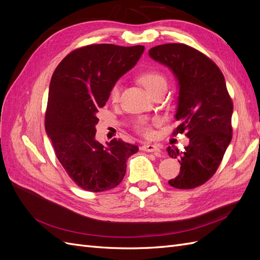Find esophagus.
<instances>
[{
    "label": "esophagus",
    "instance_id": "obj_1",
    "mask_svg": "<svg viewBox=\"0 0 260 260\" xmlns=\"http://www.w3.org/2000/svg\"><path fill=\"white\" fill-rule=\"evenodd\" d=\"M142 151L154 153L156 156H160V154H161V149L159 148L158 145H156V144H144L142 146Z\"/></svg>",
    "mask_w": 260,
    "mask_h": 260
}]
</instances>
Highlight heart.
Masks as SVG:
<instances>
[{
    "label": "heart",
    "mask_w": 260,
    "mask_h": 260,
    "mask_svg": "<svg viewBox=\"0 0 260 260\" xmlns=\"http://www.w3.org/2000/svg\"><path fill=\"white\" fill-rule=\"evenodd\" d=\"M139 80L140 82L142 83L145 88L153 93L155 90L161 88V86H167V79L166 77H165L161 73H159L158 70H155V69H148L143 72L139 76ZM120 82H115L111 90H109V100L114 103L118 102L120 96ZM159 119H152V120H148L147 118H139L135 122H133V128L135 130L140 133L141 136L143 137H151L153 135V130L152 127L153 125H157L159 124Z\"/></svg>",
    "instance_id": "obj_1"
}]
</instances>
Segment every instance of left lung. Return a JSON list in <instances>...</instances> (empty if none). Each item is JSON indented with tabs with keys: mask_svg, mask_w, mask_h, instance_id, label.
<instances>
[{
	"mask_svg": "<svg viewBox=\"0 0 260 260\" xmlns=\"http://www.w3.org/2000/svg\"><path fill=\"white\" fill-rule=\"evenodd\" d=\"M148 54L177 78L179 124L174 136L184 132L190 139L183 152L167 147L181 165L179 176L168 183L181 190L198 187L215 175L232 139L233 103L224 77L205 54L186 44L157 45Z\"/></svg>",
	"mask_w": 260,
	"mask_h": 260,
	"instance_id": "8db88e82",
	"label": "left lung"
}]
</instances>
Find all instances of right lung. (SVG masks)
I'll return each mask as SVG.
<instances>
[{"instance_id": "right-lung-1", "label": "right lung", "mask_w": 260, "mask_h": 260, "mask_svg": "<svg viewBox=\"0 0 260 260\" xmlns=\"http://www.w3.org/2000/svg\"><path fill=\"white\" fill-rule=\"evenodd\" d=\"M143 45L90 44L70 52L52 76L45 130L67 175L81 188L103 192L119 184L137 145L114 139L104 146L95 140L96 113L109 90L135 66Z\"/></svg>"}]
</instances>
